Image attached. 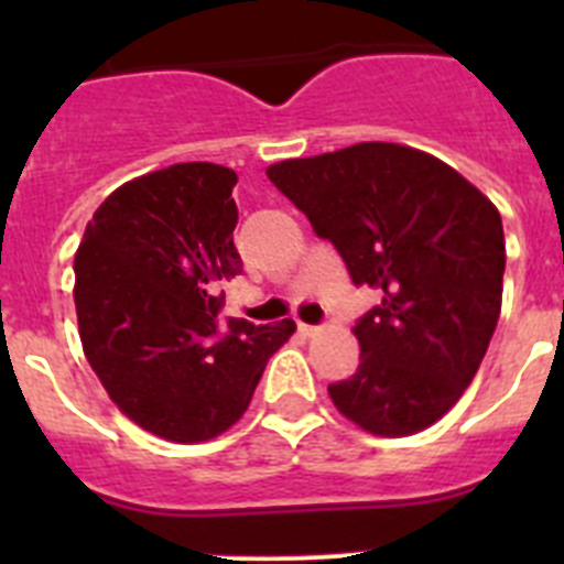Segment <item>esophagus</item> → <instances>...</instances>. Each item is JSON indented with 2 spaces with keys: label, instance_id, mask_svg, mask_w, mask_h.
I'll use <instances>...</instances> for the list:
<instances>
[{
  "label": "esophagus",
  "instance_id": "1",
  "mask_svg": "<svg viewBox=\"0 0 564 564\" xmlns=\"http://www.w3.org/2000/svg\"><path fill=\"white\" fill-rule=\"evenodd\" d=\"M299 333H302V336H316L318 333V327H313V325H305V322H299Z\"/></svg>",
  "mask_w": 564,
  "mask_h": 564
}]
</instances>
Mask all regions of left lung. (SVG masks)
<instances>
[{"label": "left lung", "instance_id": "1", "mask_svg": "<svg viewBox=\"0 0 564 564\" xmlns=\"http://www.w3.org/2000/svg\"><path fill=\"white\" fill-rule=\"evenodd\" d=\"M330 239L356 285L381 293L352 327L361 364L327 387L364 432L403 437L460 401L502 307L506 239L486 194L435 154L356 143L265 169Z\"/></svg>", "mask_w": 564, "mask_h": 564}]
</instances>
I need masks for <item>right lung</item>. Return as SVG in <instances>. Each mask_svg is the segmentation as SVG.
Here are the masks:
<instances>
[{"label": "right lung", "instance_id": "obj_1", "mask_svg": "<svg viewBox=\"0 0 564 564\" xmlns=\"http://www.w3.org/2000/svg\"><path fill=\"white\" fill-rule=\"evenodd\" d=\"M237 172L174 163L115 188L76 251L84 356L129 421L172 443L231 430L293 318L217 330L214 285L242 268L234 248Z\"/></svg>", "mask_w": 564, "mask_h": 564}]
</instances>
